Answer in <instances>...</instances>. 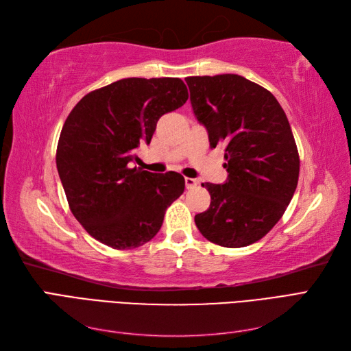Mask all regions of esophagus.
I'll return each mask as SVG.
<instances>
[{"label":"esophagus","mask_w":351,"mask_h":351,"mask_svg":"<svg viewBox=\"0 0 351 351\" xmlns=\"http://www.w3.org/2000/svg\"><path fill=\"white\" fill-rule=\"evenodd\" d=\"M184 182H186V187H187V189H192V187H195V186L197 184V180H195V178H189V177H186V178H184Z\"/></svg>","instance_id":"1"}]
</instances>
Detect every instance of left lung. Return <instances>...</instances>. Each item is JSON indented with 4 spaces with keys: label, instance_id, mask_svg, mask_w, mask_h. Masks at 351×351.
I'll return each mask as SVG.
<instances>
[{
    "label": "left lung",
    "instance_id": "8db88e82",
    "mask_svg": "<svg viewBox=\"0 0 351 351\" xmlns=\"http://www.w3.org/2000/svg\"><path fill=\"white\" fill-rule=\"evenodd\" d=\"M186 83L209 146H224L228 173L222 184L202 183L210 205L196 227L219 246H249L277 224L295 192L300 161L290 123L269 90L239 74Z\"/></svg>",
    "mask_w": 351,
    "mask_h": 351
}]
</instances>
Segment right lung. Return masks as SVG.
Segmentation results:
<instances>
[{
  "mask_svg": "<svg viewBox=\"0 0 351 351\" xmlns=\"http://www.w3.org/2000/svg\"><path fill=\"white\" fill-rule=\"evenodd\" d=\"M182 79L129 77L83 97L62 125L57 169L73 215L112 249L152 240L167 208L184 192V177L132 168L156 123L186 104Z\"/></svg>",
  "mask_w": 351,
  "mask_h": 351,
  "instance_id": "add662e5",
  "label": "right lung"
}]
</instances>
